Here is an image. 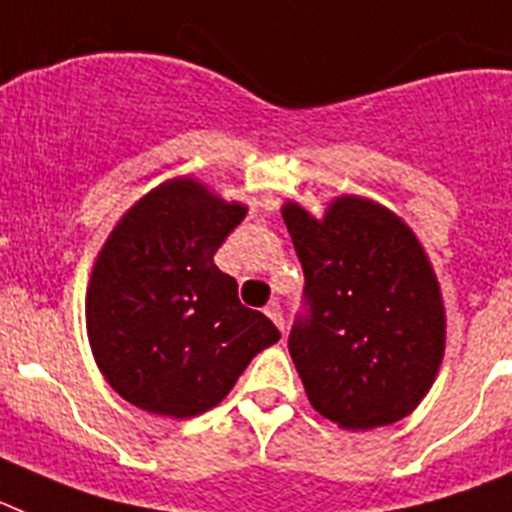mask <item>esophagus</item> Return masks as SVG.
Segmentation results:
<instances>
[{"mask_svg":"<svg viewBox=\"0 0 512 512\" xmlns=\"http://www.w3.org/2000/svg\"><path fill=\"white\" fill-rule=\"evenodd\" d=\"M265 315H268L270 320L276 322L278 330H281V333H283V312H281V304H278L276 299H273V302H270L268 307H265Z\"/></svg>","mask_w":512,"mask_h":512,"instance_id":"esophagus-1","label":"esophagus"}]
</instances>
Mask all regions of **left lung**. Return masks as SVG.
<instances>
[{"label":"left lung","instance_id":"left-lung-1","mask_svg":"<svg viewBox=\"0 0 512 512\" xmlns=\"http://www.w3.org/2000/svg\"><path fill=\"white\" fill-rule=\"evenodd\" d=\"M283 221L304 270L289 351L309 403L343 429L409 416L445 354V309L422 244L388 208L354 195L322 221L283 205Z\"/></svg>","mask_w":512,"mask_h":512}]
</instances>
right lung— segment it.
<instances>
[{"label": "right lung", "mask_w": 512, "mask_h": 512, "mask_svg": "<svg viewBox=\"0 0 512 512\" xmlns=\"http://www.w3.org/2000/svg\"><path fill=\"white\" fill-rule=\"evenodd\" d=\"M244 216L203 184L174 179L137 200L103 244L85 302L88 338L103 377L137 409L203 414L281 338L213 263Z\"/></svg>", "instance_id": "add662e5"}]
</instances>
